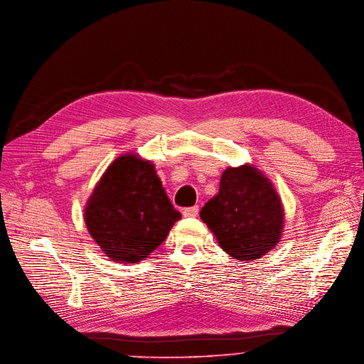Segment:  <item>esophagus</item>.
<instances>
[{
	"mask_svg": "<svg viewBox=\"0 0 364 364\" xmlns=\"http://www.w3.org/2000/svg\"><path fill=\"white\" fill-rule=\"evenodd\" d=\"M198 214H199V207H198V205H195V207H188V208L183 210V215L184 217H196Z\"/></svg>",
	"mask_w": 364,
	"mask_h": 364,
	"instance_id": "1",
	"label": "esophagus"
}]
</instances>
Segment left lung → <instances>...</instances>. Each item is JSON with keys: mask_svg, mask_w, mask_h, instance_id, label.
<instances>
[{"mask_svg": "<svg viewBox=\"0 0 364 364\" xmlns=\"http://www.w3.org/2000/svg\"><path fill=\"white\" fill-rule=\"evenodd\" d=\"M229 256L251 262L271 251L281 238L284 211L271 181L250 165L228 168L218 195L200 210Z\"/></svg>", "mask_w": 364, "mask_h": 364, "instance_id": "obj_1", "label": "left lung"}]
</instances>
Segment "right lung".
I'll use <instances>...</instances> for the list:
<instances>
[{
    "label": "right lung",
    "instance_id": "right-lung-1",
    "mask_svg": "<svg viewBox=\"0 0 364 364\" xmlns=\"http://www.w3.org/2000/svg\"><path fill=\"white\" fill-rule=\"evenodd\" d=\"M180 217L154 165L134 154L120 156L108 166L85 211L92 238L119 263L146 259Z\"/></svg>",
    "mask_w": 364,
    "mask_h": 364
}]
</instances>
